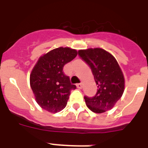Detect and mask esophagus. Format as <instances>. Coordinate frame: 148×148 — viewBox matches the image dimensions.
<instances>
[{
    "label": "esophagus",
    "mask_w": 148,
    "mask_h": 148,
    "mask_svg": "<svg viewBox=\"0 0 148 148\" xmlns=\"http://www.w3.org/2000/svg\"><path fill=\"white\" fill-rule=\"evenodd\" d=\"M77 88H79V89H81V88H83V84H82L81 83L77 84Z\"/></svg>",
    "instance_id": "34e87169"
}]
</instances>
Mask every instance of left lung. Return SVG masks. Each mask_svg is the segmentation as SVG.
<instances>
[{
  "mask_svg": "<svg viewBox=\"0 0 148 148\" xmlns=\"http://www.w3.org/2000/svg\"><path fill=\"white\" fill-rule=\"evenodd\" d=\"M78 54L90 67L97 84L95 97H84L87 107L97 114L112 109L123 95L125 85L124 74L117 60L100 47L79 50Z\"/></svg>",
  "mask_w": 148,
  "mask_h": 148,
  "instance_id": "left-lung-1",
  "label": "left lung"
}]
</instances>
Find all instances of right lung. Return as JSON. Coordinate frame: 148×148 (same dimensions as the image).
<instances>
[{
    "label": "right lung",
    "instance_id": "right-lung-1",
    "mask_svg": "<svg viewBox=\"0 0 148 148\" xmlns=\"http://www.w3.org/2000/svg\"><path fill=\"white\" fill-rule=\"evenodd\" d=\"M77 55V50L60 47L38 58L30 74V85L36 102L42 109L58 113L66 107L71 90L76 86L71 84L63 68Z\"/></svg>",
    "mask_w": 148,
    "mask_h": 148
}]
</instances>
